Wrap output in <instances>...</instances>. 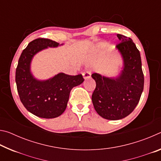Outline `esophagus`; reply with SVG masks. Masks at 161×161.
<instances>
[{"instance_id":"esophagus-1","label":"esophagus","mask_w":161,"mask_h":161,"mask_svg":"<svg viewBox=\"0 0 161 161\" xmlns=\"http://www.w3.org/2000/svg\"><path fill=\"white\" fill-rule=\"evenodd\" d=\"M82 75L84 80H87V79H89L91 77L92 73L91 72H89V71H85V72H84L82 73Z\"/></svg>"}]
</instances>
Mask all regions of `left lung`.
<instances>
[{
    "label": "left lung",
    "mask_w": 161,
    "mask_h": 161,
    "mask_svg": "<svg viewBox=\"0 0 161 161\" xmlns=\"http://www.w3.org/2000/svg\"><path fill=\"white\" fill-rule=\"evenodd\" d=\"M121 43L116 46L122 67L115 77L94 73L96 89L92 97L95 110L108 120L124 119L134 110L143 90L144 77L140 52L129 37L117 34Z\"/></svg>",
    "instance_id": "obj_1"
}]
</instances>
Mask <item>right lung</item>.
<instances>
[{
    "instance_id": "obj_1",
    "label": "right lung",
    "mask_w": 161,
    "mask_h": 161,
    "mask_svg": "<svg viewBox=\"0 0 161 161\" xmlns=\"http://www.w3.org/2000/svg\"><path fill=\"white\" fill-rule=\"evenodd\" d=\"M63 45L38 38L29 43L19 58L15 72L19 97L26 109L40 118L54 119L63 114L72 89L84 80L81 75L70 76L59 72L47 80H39L32 74L31 63L38 53Z\"/></svg>"
}]
</instances>
